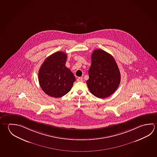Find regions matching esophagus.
I'll list each match as a JSON object with an SVG mask.
<instances>
[{"instance_id":"1","label":"esophagus","mask_w":157,"mask_h":157,"mask_svg":"<svg viewBox=\"0 0 157 157\" xmlns=\"http://www.w3.org/2000/svg\"><path fill=\"white\" fill-rule=\"evenodd\" d=\"M77 81H78V82H84V79H83V78H82V77H79L78 78Z\"/></svg>"}]
</instances>
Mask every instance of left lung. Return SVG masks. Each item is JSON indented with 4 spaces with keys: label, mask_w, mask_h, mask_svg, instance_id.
I'll return each instance as SVG.
<instances>
[{
    "label": "left lung",
    "mask_w": 157,
    "mask_h": 157,
    "mask_svg": "<svg viewBox=\"0 0 157 157\" xmlns=\"http://www.w3.org/2000/svg\"><path fill=\"white\" fill-rule=\"evenodd\" d=\"M86 84L92 94L106 98L113 94L121 81L120 72L115 59L104 50H95L91 55Z\"/></svg>",
    "instance_id": "left-lung-1"
}]
</instances>
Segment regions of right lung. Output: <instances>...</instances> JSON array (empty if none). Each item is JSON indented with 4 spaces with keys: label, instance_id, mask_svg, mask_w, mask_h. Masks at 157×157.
Wrapping results in <instances>:
<instances>
[{
    "label": "right lung",
    "instance_id": "1",
    "mask_svg": "<svg viewBox=\"0 0 157 157\" xmlns=\"http://www.w3.org/2000/svg\"><path fill=\"white\" fill-rule=\"evenodd\" d=\"M67 55L57 52L48 57L39 69V84L48 95L58 98L65 95L72 89L75 78L66 67Z\"/></svg>",
    "mask_w": 157,
    "mask_h": 157
}]
</instances>
